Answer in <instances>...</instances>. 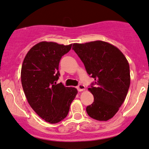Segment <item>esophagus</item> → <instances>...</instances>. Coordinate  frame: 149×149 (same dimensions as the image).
<instances>
[{"label":"esophagus","instance_id":"1","mask_svg":"<svg viewBox=\"0 0 149 149\" xmlns=\"http://www.w3.org/2000/svg\"><path fill=\"white\" fill-rule=\"evenodd\" d=\"M77 89H78V92H82V91L85 90V85H82V84H80V85H78V86H77Z\"/></svg>","mask_w":149,"mask_h":149}]
</instances>
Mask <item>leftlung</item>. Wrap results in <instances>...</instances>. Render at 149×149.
Masks as SVG:
<instances>
[{"instance_id": "1", "label": "left lung", "mask_w": 149, "mask_h": 149, "mask_svg": "<svg viewBox=\"0 0 149 149\" xmlns=\"http://www.w3.org/2000/svg\"><path fill=\"white\" fill-rule=\"evenodd\" d=\"M72 49L95 80L88 89L94 100L86 107L87 114L98 121L110 119L122 105L130 87L126 57L119 48L103 41L73 44Z\"/></svg>"}]
</instances>
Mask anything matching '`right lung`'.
I'll return each mask as SVG.
<instances>
[{
	"label": "right lung",
	"mask_w": 149,
	"mask_h": 149,
	"mask_svg": "<svg viewBox=\"0 0 149 149\" xmlns=\"http://www.w3.org/2000/svg\"><path fill=\"white\" fill-rule=\"evenodd\" d=\"M72 44L64 46L55 42H42L30 48L21 68V84L28 103L33 110L50 123L63 120L78 91L57 84L59 63Z\"/></svg>",
	"instance_id": "right-lung-1"
}]
</instances>
